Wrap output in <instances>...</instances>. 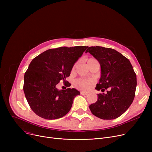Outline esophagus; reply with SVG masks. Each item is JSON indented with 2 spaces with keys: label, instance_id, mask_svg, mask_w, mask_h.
<instances>
[{
  "label": "esophagus",
  "instance_id": "obj_1",
  "mask_svg": "<svg viewBox=\"0 0 152 152\" xmlns=\"http://www.w3.org/2000/svg\"><path fill=\"white\" fill-rule=\"evenodd\" d=\"M81 95H88V93L84 92L81 91Z\"/></svg>",
  "mask_w": 152,
  "mask_h": 152
}]
</instances>
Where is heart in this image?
<instances>
[{
    "label": "heart",
    "instance_id": "heart-1",
    "mask_svg": "<svg viewBox=\"0 0 152 152\" xmlns=\"http://www.w3.org/2000/svg\"><path fill=\"white\" fill-rule=\"evenodd\" d=\"M92 59L93 58H90L89 60H92ZM93 83H94L93 81L92 80H90V79L79 78L76 79L75 81V86L77 87V88L81 90L88 91L92 87Z\"/></svg>",
    "mask_w": 152,
    "mask_h": 152
}]
</instances>
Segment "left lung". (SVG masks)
I'll return each mask as SVG.
<instances>
[{"instance_id": "1", "label": "left lung", "mask_w": 152, "mask_h": 152, "mask_svg": "<svg viewBox=\"0 0 152 152\" xmlns=\"http://www.w3.org/2000/svg\"><path fill=\"white\" fill-rule=\"evenodd\" d=\"M87 52L98 60L101 67V77L95 89L103 92L110 88L107 94H98L97 102L89 108L100 119H116L132 104L137 86L136 75L130 61L115 49L87 47Z\"/></svg>"}]
</instances>
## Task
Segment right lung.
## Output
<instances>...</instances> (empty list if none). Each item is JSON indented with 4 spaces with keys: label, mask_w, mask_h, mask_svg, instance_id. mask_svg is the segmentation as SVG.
<instances>
[{
    "label": "right lung",
    "mask_w": 152,
    "mask_h": 152,
    "mask_svg": "<svg viewBox=\"0 0 152 152\" xmlns=\"http://www.w3.org/2000/svg\"><path fill=\"white\" fill-rule=\"evenodd\" d=\"M86 46L61 47L47 50L30 63L24 76L23 91L31 108L39 116L55 119L66 115L75 97L80 94L75 89L58 90L57 84L66 81L74 64L86 50Z\"/></svg>",
    "instance_id": "add662e5"
}]
</instances>
